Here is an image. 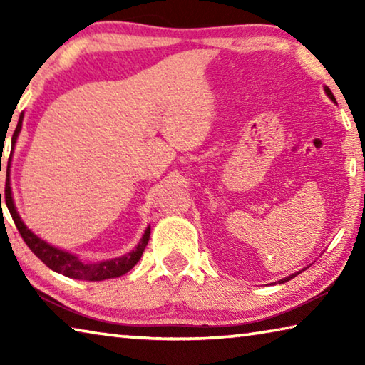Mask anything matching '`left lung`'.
Segmentation results:
<instances>
[{
  "label": "left lung",
  "instance_id": "left-lung-1",
  "mask_svg": "<svg viewBox=\"0 0 365 365\" xmlns=\"http://www.w3.org/2000/svg\"><path fill=\"white\" fill-rule=\"evenodd\" d=\"M325 93H327V95H329V98H330V100H331V101H335V96H333V93H331V91H330V88H329V86H325ZM296 275H298V274H293L292 277H287V279H283V280H280V283H283V282H288V280H292V279H293V277H296Z\"/></svg>",
  "mask_w": 365,
  "mask_h": 365
}]
</instances>
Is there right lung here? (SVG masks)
Instances as JSON below:
<instances>
[{
  "instance_id": "right-lung-1",
  "label": "right lung",
  "mask_w": 365,
  "mask_h": 365,
  "mask_svg": "<svg viewBox=\"0 0 365 365\" xmlns=\"http://www.w3.org/2000/svg\"><path fill=\"white\" fill-rule=\"evenodd\" d=\"M22 119L24 114H21L19 122H17V127L14 133H12V145L16 143L17 135H19L21 128H22ZM0 200H1V193H0ZM4 200H6V206H8L11 217L14 220V224L19 230L21 237L26 245L32 250L34 255L40 259V261L58 274H63L69 279H77V280H88V282H101L106 279H115V277H120L123 274H127L133 265H137L140 261L141 255L148 245V240H150V233H151V227L146 228V232L141 238V242L138 243L137 248H135L132 252L122 256V257H115L110 259V261H104V262H96V264H86L82 262L77 256L71 255V252H66L63 250L54 248V246L48 245L46 242H43L41 238L36 237L35 233H32L26 227V224L21 220L19 214L16 211L14 206V200H12V193H11V185L9 180L6 183L4 188Z\"/></svg>"
}]
</instances>
